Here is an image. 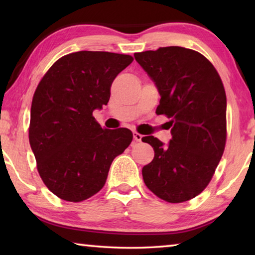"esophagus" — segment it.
<instances>
[{"label": "esophagus", "mask_w": 255, "mask_h": 255, "mask_svg": "<svg viewBox=\"0 0 255 255\" xmlns=\"http://www.w3.org/2000/svg\"><path fill=\"white\" fill-rule=\"evenodd\" d=\"M132 137H133V139H135L136 141H141V138H143V136H141L140 133H138L136 131L132 132Z\"/></svg>", "instance_id": "34e87169"}]
</instances>
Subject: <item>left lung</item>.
Returning <instances> with one entry per match:
<instances>
[{
	"label": "left lung",
	"mask_w": 255,
	"mask_h": 255,
	"mask_svg": "<svg viewBox=\"0 0 255 255\" xmlns=\"http://www.w3.org/2000/svg\"><path fill=\"white\" fill-rule=\"evenodd\" d=\"M135 59L161 96L157 115L170 118L172 138L164 145L154 136L141 140L154 158L141 170L150 191L172 204L205 190L226 143V94L223 82L204 55L183 47L136 53Z\"/></svg>",
	"instance_id": "1"
}]
</instances>
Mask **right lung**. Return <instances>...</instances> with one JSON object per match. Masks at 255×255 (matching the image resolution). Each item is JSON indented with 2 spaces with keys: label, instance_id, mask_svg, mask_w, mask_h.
Masks as SVG:
<instances>
[{
  "label": "right lung",
  "instance_id": "1",
  "mask_svg": "<svg viewBox=\"0 0 255 255\" xmlns=\"http://www.w3.org/2000/svg\"><path fill=\"white\" fill-rule=\"evenodd\" d=\"M131 56L82 50L59 58L33 94L29 141L46 187L79 202L106 183L116 156L132 140L127 128L102 129L92 116L110 99L114 80Z\"/></svg>",
  "mask_w": 255,
  "mask_h": 255
}]
</instances>
